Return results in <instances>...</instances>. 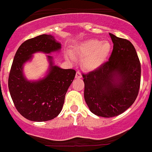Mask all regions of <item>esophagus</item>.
Here are the masks:
<instances>
[{
    "instance_id": "1",
    "label": "esophagus",
    "mask_w": 152,
    "mask_h": 152,
    "mask_svg": "<svg viewBox=\"0 0 152 152\" xmlns=\"http://www.w3.org/2000/svg\"><path fill=\"white\" fill-rule=\"evenodd\" d=\"M81 77H82V75H81V73H80V72H77L76 75H75V78L79 79V78H81Z\"/></svg>"
}]
</instances>
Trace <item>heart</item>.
I'll return each mask as SVG.
<instances>
[{
	"mask_svg": "<svg viewBox=\"0 0 152 152\" xmlns=\"http://www.w3.org/2000/svg\"><path fill=\"white\" fill-rule=\"evenodd\" d=\"M111 51V44L107 40L89 39L76 47L75 52L84 58L83 64L88 70H95L101 67L108 58ZM67 59L73 60V56L67 52Z\"/></svg>",
	"mask_w": 152,
	"mask_h": 152,
	"instance_id": "b5f03b06",
	"label": "heart"
}]
</instances>
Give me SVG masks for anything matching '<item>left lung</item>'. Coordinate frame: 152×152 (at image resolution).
I'll return each mask as SVG.
<instances>
[{"mask_svg": "<svg viewBox=\"0 0 152 152\" xmlns=\"http://www.w3.org/2000/svg\"><path fill=\"white\" fill-rule=\"evenodd\" d=\"M109 34L113 42L109 61L83 75L87 105L91 113L105 118L118 116L133 104L141 80V64L133 45Z\"/></svg>", "mask_w": 152, "mask_h": 152, "instance_id": "left-lung-1", "label": "left lung"}]
</instances>
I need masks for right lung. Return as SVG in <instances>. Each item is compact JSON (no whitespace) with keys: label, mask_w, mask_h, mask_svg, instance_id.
Masks as SVG:
<instances>
[{"label":"right lung","mask_w":152,"mask_h":152,"mask_svg":"<svg viewBox=\"0 0 152 152\" xmlns=\"http://www.w3.org/2000/svg\"><path fill=\"white\" fill-rule=\"evenodd\" d=\"M61 44L51 34H43L25 41L18 48L8 78V88L17 111L26 119L44 122L61 113L67 91L76 72L55 64L52 53L61 51ZM37 52L47 54L49 68L43 77L29 80L24 75V65Z\"/></svg>","instance_id":"add662e5"}]
</instances>
